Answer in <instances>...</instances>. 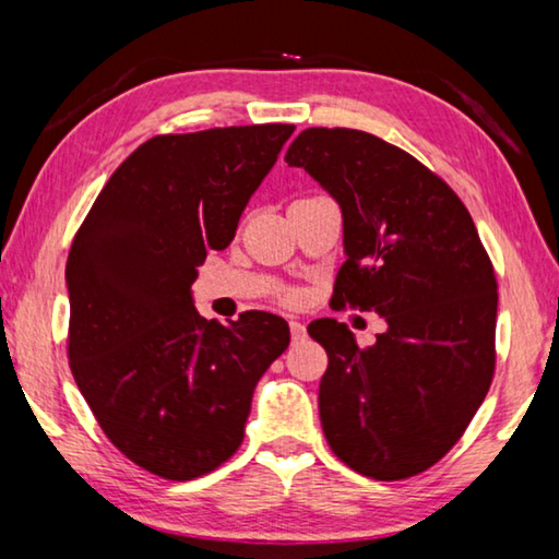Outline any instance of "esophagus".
<instances>
[{
    "label": "esophagus",
    "instance_id": "esophagus-1",
    "mask_svg": "<svg viewBox=\"0 0 559 559\" xmlns=\"http://www.w3.org/2000/svg\"><path fill=\"white\" fill-rule=\"evenodd\" d=\"M288 328H290V340H293V343H298V340L306 337V325L298 323V320H290Z\"/></svg>",
    "mask_w": 559,
    "mask_h": 559
}]
</instances>
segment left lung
I'll use <instances>...</instances> for the list:
<instances>
[{"label":"left lung","instance_id":"8db88e82","mask_svg":"<svg viewBox=\"0 0 559 559\" xmlns=\"http://www.w3.org/2000/svg\"><path fill=\"white\" fill-rule=\"evenodd\" d=\"M286 163L343 210L335 308L374 310L386 323L370 347L333 318L308 325L328 353L318 392L325 439L367 478L416 476L461 439L493 380V263L456 192L382 138L308 128Z\"/></svg>","mask_w":559,"mask_h":559}]
</instances>
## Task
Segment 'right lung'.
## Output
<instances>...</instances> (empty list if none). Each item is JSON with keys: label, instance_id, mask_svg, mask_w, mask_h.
<instances>
[{"label": "right lung", "instance_id": "add662e5", "mask_svg": "<svg viewBox=\"0 0 559 559\" xmlns=\"http://www.w3.org/2000/svg\"><path fill=\"white\" fill-rule=\"evenodd\" d=\"M293 130L150 138L110 175L73 239V380L106 437L155 476L192 480L231 459L253 390L290 343L286 320L263 310L229 325L202 318L192 283L206 253L231 243Z\"/></svg>", "mask_w": 559, "mask_h": 559}]
</instances>
